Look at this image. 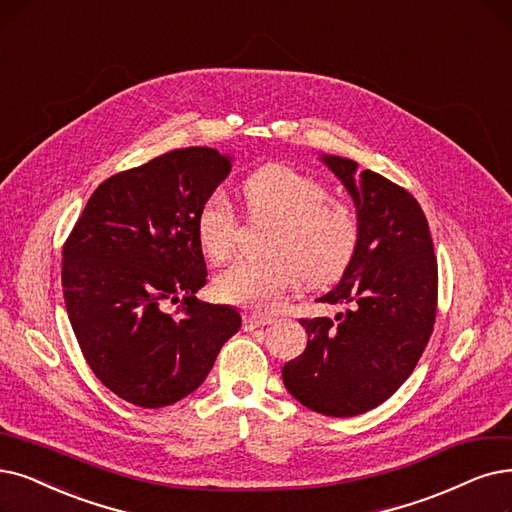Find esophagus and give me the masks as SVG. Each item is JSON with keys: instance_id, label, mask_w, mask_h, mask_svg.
Wrapping results in <instances>:
<instances>
[{"instance_id": "34e87169", "label": "esophagus", "mask_w": 512, "mask_h": 512, "mask_svg": "<svg viewBox=\"0 0 512 512\" xmlns=\"http://www.w3.org/2000/svg\"><path fill=\"white\" fill-rule=\"evenodd\" d=\"M269 323H273V319L271 317H267V315H245L243 317V327L245 330H256V327H262V325H269Z\"/></svg>"}]
</instances>
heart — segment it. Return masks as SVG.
<instances>
[{
  "instance_id": "heart-1",
  "label": "heart",
  "mask_w": 512,
  "mask_h": 512,
  "mask_svg": "<svg viewBox=\"0 0 512 512\" xmlns=\"http://www.w3.org/2000/svg\"><path fill=\"white\" fill-rule=\"evenodd\" d=\"M250 216L275 218L267 258L239 260L216 279V294L250 311H273L304 277L311 285L338 279L359 243V218L349 201L327 195L323 182L285 163H267L243 180ZM206 256L227 262L237 243L239 218L222 193L201 203L195 220Z\"/></svg>"
}]
</instances>
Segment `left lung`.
Returning a JSON list of instances; mask_svg holds the SVG:
<instances>
[{
    "label": "left lung",
    "mask_w": 512,
    "mask_h": 512,
    "mask_svg": "<svg viewBox=\"0 0 512 512\" xmlns=\"http://www.w3.org/2000/svg\"><path fill=\"white\" fill-rule=\"evenodd\" d=\"M355 201L357 252L340 283L319 298L349 306L334 319H300L309 342L283 365L290 395L313 412L359 416L410 378L437 315V256L414 195L357 161L321 155Z\"/></svg>",
    "instance_id": "left-lung-1"
}]
</instances>
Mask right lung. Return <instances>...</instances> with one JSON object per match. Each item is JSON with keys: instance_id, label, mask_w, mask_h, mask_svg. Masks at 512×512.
<instances>
[{"instance_id": "obj_1", "label": "right lung", "mask_w": 512, "mask_h": 512, "mask_svg": "<svg viewBox=\"0 0 512 512\" xmlns=\"http://www.w3.org/2000/svg\"><path fill=\"white\" fill-rule=\"evenodd\" d=\"M231 172L210 147L176 149L107 178L63 248L69 321L96 378L138 407H163L206 380L241 315L197 300L206 260L195 220ZM181 300L176 316L168 301Z\"/></svg>"}]
</instances>
